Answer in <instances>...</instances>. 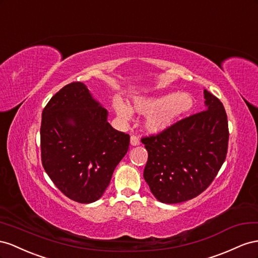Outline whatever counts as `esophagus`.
<instances>
[{
	"label": "esophagus",
	"mask_w": 258,
	"mask_h": 258,
	"mask_svg": "<svg viewBox=\"0 0 258 258\" xmlns=\"http://www.w3.org/2000/svg\"><path fill=\"white\" fill-rule=\"evenodd\" d=\"M131 145L132 146H138L139 145V139L137 136L132 135L131 136Z\"/></svg>",
	"instance_id": "esophagus-1"
}]
</instances>
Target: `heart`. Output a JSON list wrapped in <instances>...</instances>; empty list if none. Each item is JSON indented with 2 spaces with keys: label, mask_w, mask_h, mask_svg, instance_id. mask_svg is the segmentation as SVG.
Masks as SVG:
<instances>
[{
  "label": "heart",
  "mask_w": 258,
  "mask_h": 258,
  "mask_svg": "<svg viewBox=\"0 0 258 258\" xmlns=\"http://www.w3.org/2000/svg\"><path fill=\"white\" fill-rule=\"evenodd\" d=\"M113 107L116 114L127 120L130 108L115 98ZM194 107V98L188 93H166L158 96H138L133 99L132 109L141 114H151L146 122V127L151 133H160L177 122Z\"/></svg>",
  "instance_id": "1"
}]
</instances>
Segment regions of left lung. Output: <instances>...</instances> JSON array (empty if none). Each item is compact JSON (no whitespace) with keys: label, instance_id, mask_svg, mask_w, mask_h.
<instances>
[{"label":"left lung","instance_id":"1","mask_svg":"<svg viewBox=\"0 0 258 258\" xmlns=\"http://www.w3.org/2000/svg\"><path fill=\"white\" fill-rule=\"evenodd\" d=\"M204 99L203 111L142 139L148 151L144 178L162 203H180L202 194L225 162L229 139L225 108L207 90Z\"/></svg>","mask_w":258,"mask_h":258}]
</instances>
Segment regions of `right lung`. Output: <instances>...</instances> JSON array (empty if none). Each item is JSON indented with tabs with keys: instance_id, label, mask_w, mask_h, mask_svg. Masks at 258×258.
Returning a JSON list of instances; mask_svg holds the SVG:
<instances>
[{
	"instance_id": "right-lung-1",
	"label": "right lung",
	"mask_w": 258,
	"mask_h": 258,
	"mask_svg": "<svg viewBox=\"0 0 258 258\" xmlns=\"http://www.w3.org/2000/svg\"><path fill=\"white\" fill-rule=\"evenodd\" d=\"M107 117V110L81 82L63 86L42 112L43 167L76 202L97 201L128 150L130 135L114 130Z\"/></svg>"
}]
</instances>
